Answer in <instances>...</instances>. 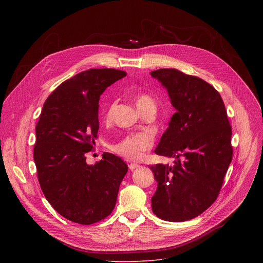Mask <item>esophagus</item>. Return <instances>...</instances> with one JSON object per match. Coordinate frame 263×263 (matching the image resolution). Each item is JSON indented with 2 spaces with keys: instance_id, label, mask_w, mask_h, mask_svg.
<instances>
[{
  "instance_id": "1",
  "label": "esophagus",
  "mask_w": 263,
  "mask_h": 263,
  "mask_svg": "<svg viewBox=\"0 0 263 263\" xmlns=\"http://www.w3.org/2000/svg\"><path fill=\"white\" fill-rule=\"evenodd\" d=\"M138 166H139V165L136 164V163H130V164H129V170H130V171H134V170L137 168Z\"/></svg>"
}]
</instances>
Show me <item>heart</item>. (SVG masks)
<instances>
[{
    "instance_id": "obj_1",
    "label": "heart",
    "mask_w": 263,
    "mask_h": 263,
    "mask_svg": "<svg viewBox=\"0 0 263 263\" xmlns=\"http://www.w3.org/2000/svg\"><path fill=\"white\" fill-rule=\"evenodd\" d=\"M135 103L138 109L142 112L148 106L155 105L152 97H149L146 93H137L134 97ZM116 103L112 102L107 109L105 110L104 119L106 122H110L112 119V114H114ZM153 145V137L148 133L140 132L135 134H130L124 137L117 143H111L110 148L129 161H139L143 158L144 153L152 147Z\"/></svg>"
}]
</instances>
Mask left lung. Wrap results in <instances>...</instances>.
<instances>
[{"label": "left lung", "mask_w": 263, "mask_h": 263, "mask_svg": "<svg viewBox=\"0 0 263 263\" xmlns=\"http://www.w3.org/2000/svg\"><path fill=\"white\" fill-rule=\"evenodd\" d=\"M151 74L177 110L155 148L157 155L177 160L174 166H151L158 182L152 210L163 220L185 221L217 199L232 160V128L219 92L203 79L176 68Z\"/></svg>", "instance_id": "8db88e82"}]
</instances>
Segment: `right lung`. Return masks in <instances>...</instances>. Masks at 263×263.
Wrapping results in <instances>:
<instances>
[{
  "label": "right lung",
  "instance_id": "obj_1",
  "mask_svg": "<svg viewBox=\"0 0 263 263\" xmlns=\"http://www.w3.org/2000/svg\"><path fill=\"white\" fill-rule=\"evenodd\" d=\"M126 74L116 68L77 73L48 97L36 124L33 156L42 191L52 207L73 222H98L116 207L128 165L106 152L88 165L86 155L98 137L100 96Z\"/></svg>",
  "mask_w": 263,
  "mask_h": 263
}]
</instances>
